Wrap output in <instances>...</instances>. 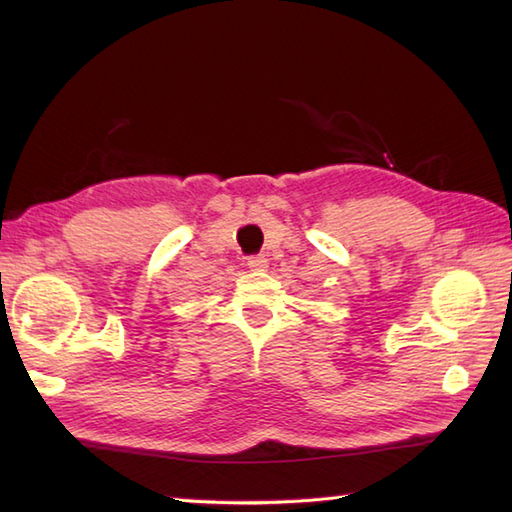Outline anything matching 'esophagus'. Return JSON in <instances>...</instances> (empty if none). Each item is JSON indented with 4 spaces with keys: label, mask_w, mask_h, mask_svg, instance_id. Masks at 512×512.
Returning a JSON list of instances; mask_svg holds the SVG:
<instances>
[{
    "label": "esophagus",
    "mask_w": 512,
    "mask_h": 512,
    "mask_svg": "<svg viewBox=\"0 0 512 512\" xmlns=\"http://www.w3.org/2000/svg\"><path fill=\"white\" fill-rule=\"evenodd\" d=\"M248 268H250V270H266V268H268V259H266L264 255L248 257Z\"/></svg>",
    "instance_id": "34e87169"
}]
</instances>
